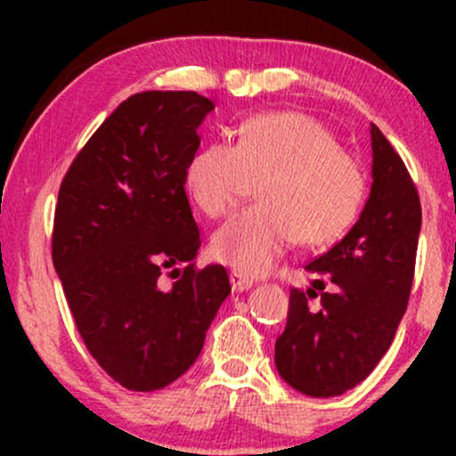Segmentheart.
<instances>
[{
    "label": "heart",
    "instance_id": "obj_1",
    "mask_svg": "<svg viewBox=\"0 0 456 456\" xmlns=\"http://www.w3.org/2000/svg\"><path fill=\"white\" fill-rule=\"evenodd\" d=\"M279 203L297 216L302 214H343L347 197L332 177L323 174H305L291 177L279 191ZM305 218V216H302ZM279 250L276 233L265 223L261 212L244 214L223 229L216 240V253L235 274L253 276L270 268Z\"/></svg>",
    "mask_w": 456,
    "mask_h": 456
}]
</instances>
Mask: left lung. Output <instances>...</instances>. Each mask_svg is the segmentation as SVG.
<instances>
[{
	"label": "left lung",
	"mask_w": 456,
	"mask_h": 456,
	"mask_svg": "<svg viewBox=\"0 0 456 456\" xmlns=\"http://www.w3.org/2000/svg\"><path fill=\"white\" fill-rule=\"evenodd\" d=\"M212 111L197 92L134 94L60 186L55 272L87 352L128 390L182 378L232 294L223 265H197L201 240L184 191ZM160 267L170 268L167 280Z\"/></svg>",
	"instance_id": "1"
}]
</instances>
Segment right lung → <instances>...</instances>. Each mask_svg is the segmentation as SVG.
Segmentation results:
<instances>
[{"mask_svg": "<svg viewBox=\"0 0 456 456\" xmlns=\"http://www.w3.org/2000/svg\"><path fill=\"white\" fill-rule=\"evenodd\" d=\"M420 201L386 139L373 143V184L358 223L306 265L313 279L291 289L276 370L308 396L355 388L388 352L410 300Z\"/></svg>", "mask_w": 456, "mask_h": 456, "instance_id": "obj_1", "label": "right lung"}]
</instances>
